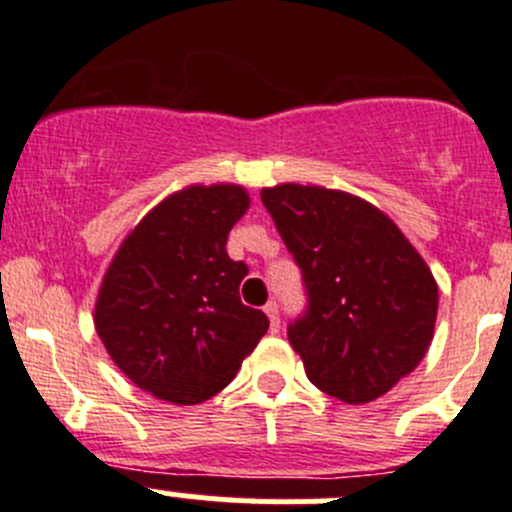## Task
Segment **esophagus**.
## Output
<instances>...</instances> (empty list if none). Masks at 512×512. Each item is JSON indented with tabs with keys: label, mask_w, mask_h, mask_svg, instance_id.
I'll return each mask as SVG.
<instances>
[{
	"label": "esophagus",
	"mask_w": 512,
	"mask_h": 512,
	"mask_svg": "<svg viewBox=\"0 0 512 512\" xmlns=\"http://www.w3.org/2000/svg\"><path fill=\"white\" fill-rule=\"evenodd\" d=\"M265 314L270 317V329L272 332H280V307H277V302H267L265 304Z\"/></svg>",
	"instance_id": "esophagus-1"
}]
</instances>
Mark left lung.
<instances>
[{
  "label": "left lung",
  "instance_id": "8db88e82",
  "mask_svg": "<svg viewBox=\"0 0 512 512\" xmlns=\"http://www.w3.org/2000/svg\"><path fill=\"white\" fill-rule=\"evenodd\" d=\"M260 195L302 270L307 309L287 337L309 381L344 404L379 399L431 347V270L391 218L356 195L297 183Z\"/></svg>",
  "mask_w": 512,
  "mask_h": 512
}]
</instances>
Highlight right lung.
<instances>
[{"instance_id":"add662e5","label":"right lung","mask_w":512,"mask_h":512,"mask_svg":"<svg viewBox=\"0 0 512 512\" xmlns=\"http://www.w3.org/2000/svg\"><path fill=\"white\" fill-rule=\"evenodd\" d=\"M242 185H190L133 227L98 289L94 324L113 364L148 394L193 406L223 391L270 319L240 302L247 265L227 235Z\"/></svg>"}]
</instances>
